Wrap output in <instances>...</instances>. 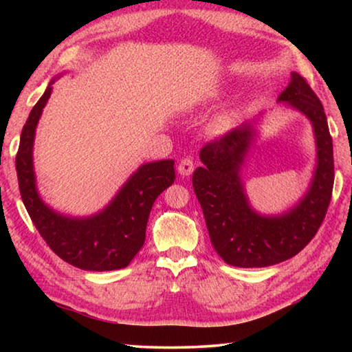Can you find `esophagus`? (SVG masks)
<instances>
[{
    "mask_svg": "<svg viewBox=\"0 0 352 352\" xmlns=\"http://www.w3.org/2000/svg\"><path fill=\"white\" fill-rule=\"evenodd\" d=\"M178 172L183 177H188L194 172V162L190 158H183L180 163H178Z\"/></svg>",
    "mask_w": 352,
    "mask_h": 352,
    "instance_id": "34e87169",
    "label": "esophagus"
}]
</instances>
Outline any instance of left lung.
I'll return each instance as SVG.
<instances>
[{"instance_id":"obj_1","label":"left lung","mask_w":352,"mask_h":352,"mask_svg":"<svg viewBox=\"0 0 352 352\" xmlns=\"http://www.w3.org/2000/svg\"><path fill=\"white\" fill-rule=\"evenodd\" d=\"M278 100L305 113L317 140L318 158L311 189L294 210L278 217H262L250 208L239 178L253 140L250 124L206 142L200 151L204 166L192 175L212 247L226 264L234 267H267L298 254L317 234L331 204L333 151L323 105L298 73L290 74V83Z\"/></svg>"}]
</instances>
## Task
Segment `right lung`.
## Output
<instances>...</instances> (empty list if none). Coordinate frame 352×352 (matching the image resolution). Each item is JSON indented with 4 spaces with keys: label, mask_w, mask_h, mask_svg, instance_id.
<instances>
[{
    "label": "right lung",
    "mask_w": 352,
    "mask_h": 352,
    "mask_svg": "<svg viewBox=\"0 0 352 352\" xmlns=\"http://www.w3.org/2000/svg\"><path fill=\"white\" fill-rule=\"evenodd\" d=\"M51 85L34 105L23 127L15 158L20 194L29 217L52 252L82 270L124 269L146 239L148 214L160 194L175 180L172 160L147 163L130 177L102 212L88 219H69L50 210L37 194L32 166L35 127Z\"/></svg>",
    "instance_id": "right-lung-1"
}]
</instances>
